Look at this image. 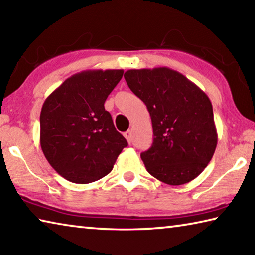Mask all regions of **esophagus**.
I'll use <instances>...</instances> for the list:
<instances>
[{
	"label": "esophagus",
	"instance_id": "obj_1",
	"mask_svg": "<svg viewBox=\"0 0 255 255\" xmlns=\"http://www.w3.org/2000/svg\"><path fill=\"white\" fill-rule=\"evenodd\" d=\"M124 136H125V138H126L127 139V141L129 144L131 143V131L130 130H127L126 132H124Z\"/></svg>",
	"mask_w": 255,
	"mask_h": 255
}]
</instances>
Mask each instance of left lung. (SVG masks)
Returning <instances> with one entry per match:
<instances>
[{"mask_svg": "<svg viewBox=\"0 0 255 255\" xmlns=\"http://www.w3.org/2000/svg\"><path fill=\"white\" fill-rule=\"evenodd\" d=\"M124 76L152 119V147L140 154L146 170L170 185L196 179L210 162L218 139L208 96L169 67L128 70Z\"/></svg>", "mask_w": 255, "mask_h": 255, "instance_id": "left-lung-1", "label": "left lung"}]
</instances>
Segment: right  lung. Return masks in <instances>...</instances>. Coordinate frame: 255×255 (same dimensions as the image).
Wrapping results in <instances>:
<instances>
[{
  "mask_svg": "<svg viewBox=\"0 0 255 255\" xmlns=\"http://www.w3.org/2000/svg\"><path fill=\"white\" fill-rule=\"evenodd\" d=\"M123 70H89L68 77L44 102L40 146L51 167L71 182L85 184L109 174L128 145L116 130L105 102Z\"/></svg>",
  "mask_w": 255,
  "mask_h": 255,
  "instance_id": "add662e5",
  "label": "right lung"
}]
</instances>
